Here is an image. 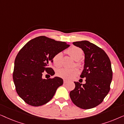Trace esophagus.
Instances as JSON below:
<instances>
[{
  "mask_svg": "<svg viewBox=\"0 0 124 124\" xmlns=\"http://www.w3.org/2000/svg\"><path fill=\"white\" fill-rule=\"evenodd\" d=\"M68 81L67 80H64V84H67V83H68Z\"/></svg>",
  "mask_w": 124,
  "mask_h": 124,
  "instance_id": "esophagus-1",
  "label": "esophagus"
}]
</instances>
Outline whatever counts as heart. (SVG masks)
I'll list each match as a JSON object with an SVG mask.
<instances>
[{"label": "heart", "mask_w": 124, "mask_h": 124, "mask_svg": "<svg viewBox=\"0 0 124 124\" xmlns=\"http://www.w3.org/2000/svg\"><path fill=\"white\" fill-rule=\"evenodd\" d=\"M67 54L70 56V57L75 61H78L83 56V51L80 48L77 47L73 46L67 51ZM62 53L59 52L54 56L52 58V62L55 67H60L62 65ZM76 65H79V62H77ZM78 73V70L76 68L68 69L63 68L57 71V75L62 78L65 79H70L73 78Z\"/></svg>", "instance_id": "1"}]
</instances>
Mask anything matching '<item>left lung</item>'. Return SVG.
I'll use <instances>...</instances> for the list:
<instances>
[{"label": "left lung", "mask_w": 124, "mask_h": 124, "mask_svg": "<svg viewBox=\"0 0 124 124\" xmlns=\"http://www.w3.org/2000/svg\"><path fill=\"white\" fill-rule=\"evenodd\" d=\"M73 45L84 52V67L80 77L86 78V83L74 82L75 88L69 95L76 106L90 109L101 104L109 93L112 79L111 61L104 50L87 40L73 42Z\"/></svg>", "instance_id": "obj_1"}]
</instances>
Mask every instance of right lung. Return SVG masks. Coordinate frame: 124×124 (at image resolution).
<instances>
[{"instance_id": "add662e5", "label": "right lung", "mask_w": 124, "mask_h": 124, "mask_svg": "<svg viewBox=\"0 0 124 124\" xmlns=\"http://www.w3.org/2000/svg\"><path fill=\"white\" fill-rule=\"evenodd\" d=\"M69 46L66 42L40 36L30 40L18 52L13 79L17 93L27 104L35 107L45 104L63 84L62 78L43 79L42 75L45 71L51 76L55 74L49 67L54 56Z\"/></svg>"}]
</instances>
